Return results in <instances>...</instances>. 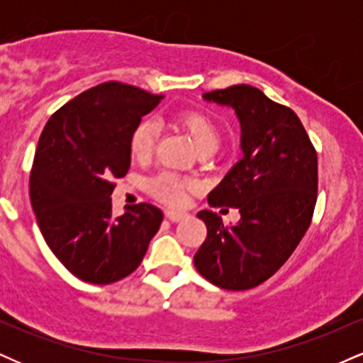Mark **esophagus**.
Instances as JSON below:
<instances>
[{
    "label": "esophagus",
    "mask_w": 363,
    "mask_h": 363,
    "mask_svg": "<svg viewBox=\"0 0 363 363\" xmlns=\"http://www.w3.org/2000/svg\"><path fill=\"white\" fill-rule=\"evenodd\" d=\"M165 216L170 220V222H181V220L186 218L184 211H174V210H167L165 211Z\"/></svg>",
    "instance_id": "1"
}]
</instances>
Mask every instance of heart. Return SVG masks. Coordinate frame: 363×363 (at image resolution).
<instances>
[{
  "instance_id": "obj_1",
  "label": "heart",
  "mask_w": 363,
  "mask_h": 363,
  "mask_svg": "<svg viewBox=\"0 0 363 363\" xmlns=\"http://www.w3.org/2000/svg\"><path fill=\"white\" fill-rule=\"evenodd\" d=\"M181 124L193 138L196 148H218L220 131L211 118L203 112H187L181 118ZM158 138V124L153 119H145L136 126L131 136V153L138 160H145L152 155ZM191 184L174 176V174H160L150 181V189L162 201L169 205H181L186 199V189Z\"/></svg>"
}]
</instances>
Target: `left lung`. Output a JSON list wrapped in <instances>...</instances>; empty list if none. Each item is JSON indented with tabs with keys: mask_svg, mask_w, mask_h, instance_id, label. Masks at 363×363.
<instances>
[{
	"mask_svg": "<svg viewBox=\"0 0 363 363\" xmlns=\"http://www.w3.org/2000/svg\"><path fill=\"white\" fill-rule=\"evenodd\" d=\"M203 101L230 107L239 119L242 158L208 203L237 208L240 220L225 227L215 211H199L208 234L194 266L220 289H254L281 268L309 228L318 155L297 114L251 85L208 91Z\"/></svg>",
	"mask_w": 363,
	"mask_h": 363,
	"instance_id": "obj_1",
	"label": "left lung"
}]
</instances>
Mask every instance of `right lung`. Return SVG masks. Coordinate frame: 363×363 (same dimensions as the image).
I'll list each match as a JSON object with an SVG mask.
<instances>
[{
  "instance_id": "1",
  "label": "right lung",
  "mask_w": 363,
  "mask_h": 363,
  "mask_svg": "<svg viewBox=\"0 0 363 363\" xmlns=\"http://www.w3.org/2000/svg\"><path fill=\"white\" fill-rule=\"evenodd\" d=\"M133 85L83 91L44 126L30 172V203L54 256L86 283L107 285L140 266L160 227V208L141 203L112 215V179L131 165V136L160 104Z\"/></svg>"
}]
</instances>
